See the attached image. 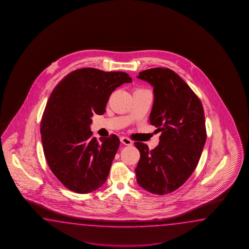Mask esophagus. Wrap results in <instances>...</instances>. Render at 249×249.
<instances>
[{
  "instance_id": "34e87169",
  "label": "esophagus",
  "mask_w": 249,
  "mask_h": 249,
  "mask_svg": "<svg viewBox=\"0 0 249 249\" xmlns=\"http://www.w3.org/2000/svg\"><path fill=\"white\" fill-rule=\"evenodd\" d=\"M120 141H121V142L123 144H124V145H127V146H130V145H132V142L130 140V139H128L126 137H121L120 138Z\"/></svg>"
}]
</instances>
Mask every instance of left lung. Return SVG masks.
<instances>
[{
  "label": "left lung",
  "mask_w": 249,
  "mask_h": 249,
  "mask_svg": "<svg viewBox=\"0 0 249 249\" xmlns=\"http://www.w3.org/2000/svg\"><path fill=\"white\" fill-rule=\"evenodd\" d=\"M137 77L154 87L149 122L161 135L152 150L135 142L141 153L136 179L144 190L164 195L180 188L196 169L207 140L204 109L191 87L171 69H147Z\"/></svg>",
  "instance_id": "obj_1"
}]
</instances>
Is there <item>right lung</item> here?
Segmentation results:
<instances>
[{
    "label": "right lung",
    "instance_id": "1",
    "mask_svg": "<svg viewBox=\"0 0 249 249\" xmlns=\"http://www.w3.org/2000/svg\"><path fill=\"white\" fill-rule=\"evenodd\" d=\"M131 82L124 72L85 68L53 89L41 121L42 148L53 175L70 191L86 194L105 183L120 141L115 134L92 137L90 117L104 114L112 92Z\"/></svg>",
    "mask_w": 249,
    "mask_h": 249
}]
</instances>
